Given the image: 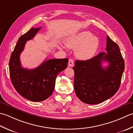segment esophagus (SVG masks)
I'll return each mask as SVG.
<instances>
[{
    "label": "esophagus",
    "instance_id": "esophagus-1",
    "mask_svg": "<svg viewBox=\"0 0 133 133\" xmlns=\"http://www.w3.org/2000/svg\"><path fill=\"white\" fill-rule=\"evenodd\" d=\"M74 60H73L72 59H69V61H68V66H70V67H72V66H74Z\"/></svg>",
    "mask_w": 133,
    "mask_h": 133
}]
</instances>
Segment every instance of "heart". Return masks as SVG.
Masks as SVG:
<instances>
[{
    "mask_svg": "<svg viewBox=\"0 0 133 133\" xmlns=\"http://www.w3.org/2000/svg\"><path fill=\"white\" fill-rule=\"evenodd\" d=\"M65 45L70 49L76 48V56L80 59L87 60L95 55L99 46V40L90 31H84L68 38Z\"/></svg>",
    "mask_w": 133,
    "mask_h": 133,
    "instance_id": "heart-1",
    "label": "heart"
}]
</instances>
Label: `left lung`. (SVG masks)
<instances>
[{
  "mask_svg": "<svg viewBox=\"0 0 133 133\" xmlns=\"http://www.w3.org/2000/svg\"><path fill=\"white\" fill-rule=\"evenodd\" d=\"M107 52L100 53L85 61L76 60L74 88L81 101L89 104H99L114 95L119 88L124 62L119 46L107 37ZM109 66L104 69L102 63Z\"/></svg>",
  "mask_w": 133,
  "mask_h": 133,
  "instance_id": "obj_1",
  "label": "left lung"
}]
</instances>
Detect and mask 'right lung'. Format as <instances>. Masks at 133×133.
Instances as JSON below:
<instances>
[{
  "instance_id": "obj_1",
  "label": "right lung",
  "mask_w": 133,
  "mask_h": 133,
  "mask_svg": "<svg viewBox=\"0 0 133 133\" xmlns=\"http://www.w3.org/2000/svg\"><path fill=\"white\" fill-rule=\"evenodd\" d=\"M41 28H32L19 38L9 62L10 76L14 87L21 96L32 102L45 101L53 94L57 76L66 68L68 62V58L50 59L33 69L22 66L20 55L26 42L33 38Z\"/></svg>"
}]
</instances>
